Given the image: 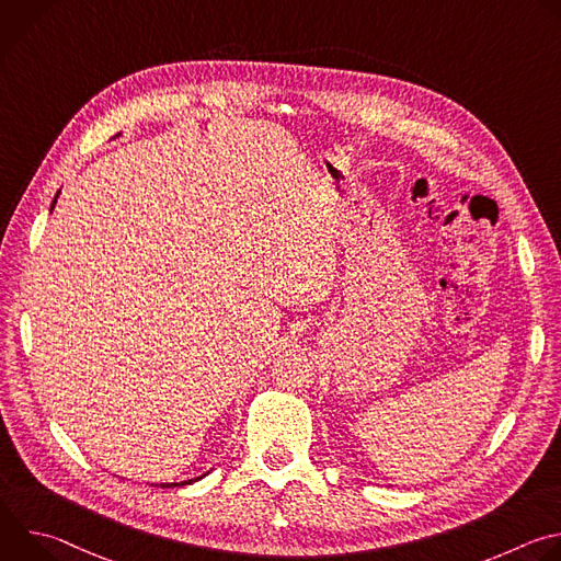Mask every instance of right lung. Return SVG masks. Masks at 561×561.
<instances>
[{"mask_svg": "<svg viewBox=\"0 0 561 561\" xmlns=\"http://www.w3.org/2000/svg\"><path fill=\"white\" fill-rule=\"evenodd\" d=\"M55 204V202H53ZM195 479H202V477H195ZM195 479H188V482H178V484H162V489H173V486H186V484H193Z\"/></svg>", "mask_w": 561, "mask_h": 561, "instance_id": "obj_1", "label": "right lung"}]
</instances>
